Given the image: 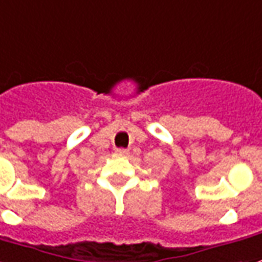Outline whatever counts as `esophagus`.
I'll return each instance as SVG.
<instances>
[{
	"instance_id": "esophagus-1",
	"label": "esophagus",
	"mask_w": 262,
	"mask_h": 262,
	"mask_svg": "<svg viewBox=\"0 0 262 262\" xmlns=\"http://www.w3.org/2000/svg\"><path fill=\"white\" fill-rule=\"evenodd\" d=\"M127 154H129V150H127V149H116L117 156H126Z\"/></svg>"
}]
</instances>
